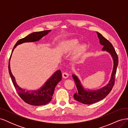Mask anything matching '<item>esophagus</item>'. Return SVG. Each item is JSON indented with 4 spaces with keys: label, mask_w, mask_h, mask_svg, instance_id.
<instances>
[{
    "label": "esophagus",
    "mask_w": 128,
    "mask_h": 128,
    "mask_svg": "<svg viewBox=\"0 0 128 128\" xmlns=\"http://www.w3.org/2000/svg\"><path fill=\"white\" fill-rule=\"evenodd\" d=\"M68 76H69V74H68V72H64L62 73V77H63V78H67Z\"/></svg>",
    "instance_id": "obj_1"
}]
</instances>
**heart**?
<instances>
[{
  "label": "heart",
  "mask_w": 128,
  "mask_h": 128,
  "mask_svg": "<svg viewBox=\"0 0 128 128\" xmlns=\"http://www.w3.org/2000/svg\"><path fill=\"white\" fill-rule=\"evenodd\" d=\"M78 44V40L76 39L66 40L61 44V51L64 54H67L72 52L76 47L75 51V58H78L82 56L86 50V45L85 44H81L77 46Z\"/></svg>",
  "instance_id": "heart-1"
}]
</instances>
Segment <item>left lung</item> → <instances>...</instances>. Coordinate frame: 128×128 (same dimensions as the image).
<instances>
[{
  "instance_id": "1",
  "label": "left lung",
  "mask_w": 128,
  "mask_h": 128,
  "mask_svg": "<svg viewBox=\"0 0 128 128\" xmlns=\"http://www.w3.org/2000/svg\"><path fill=\"white\" fill-rule=\"evenodd\" d=\"M96 34L99 39L100 44L104 46L102 50L106 51L110 54L113 59L114 66L109 82L106 86L97 90H86L82 86L78 77L74 74L72 75L77 89V91L74 94V98L76 101L87 104L98 102L105 98L110 94L114 85L115 75L118 62L117 53L110 41L103 37L102 34L98 32H96Z\"/></svg>"
}]
</instances>
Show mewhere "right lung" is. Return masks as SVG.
<instances>
[{"label": "right lung", "instance_id": "add662e5", "mask_svg": "<svg viewBox=\"0 0 128 128\" xmlns=\"http://www.w3.org/2000/svg\"><path fill=\"white\" fill-rule=\"evenodd\" d=\"M50 30H44L40 32H34L28 34L26 37L18 40L13 48L10 56V58L8 63V71L10 78L13 84L15 87V90L17 91L19 96L26 103L34 106H42L48 104L51 101L52 96L54 91L55 88L56 84L59 83L62 79V74L61 70L56 71L52 76L47 80L45 84L40 89L37 91H29L26 90L19 86L17 84L15 77L13 75L10 68V60L14 48L19 44H21L26 42H34L40 40L41 38L46 35Z\"/></svg>", "mask_w": 128, "mask_h": 128}]
</instances>
